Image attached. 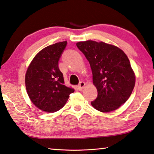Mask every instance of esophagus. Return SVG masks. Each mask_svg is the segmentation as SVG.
<instances>
[{"label":"esophagus","mask_w":154,"mask_h":154,"mask_svg":"<svg viewBox=\"0 0 154 154\" xmlns=\"http://www.w3.org/2000/svg\"><path fill=\"white\" fill-rule=\"evenodd\" d=\"M85 86H86V84L84 82H81L79 83V84L78 85V90H82L84 88Z\"/></svg>","instance_id":"esophagus-1"}]
</instances>
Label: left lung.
I'll list each match as a JSON object with an SVG mask.
<instances>
[{
	"instance_id": "8db88e82",
	"label": "left lung",
	"mask_w": 154,
	"mask_h": 154,
	"mask_svg": "<svg viewBox=\"0 0 154 154\" xmlns=\"http://www.w3.org/2000/svg\"><path fill=\"white\" fill-rule=\"evenodd\" d=\"M76 45L88 60L98 92L92 106L101 112L116 110L128 101L135 86L136 75L128 56L103 42L87 40Z\"/></svg>"
}]
</instances>
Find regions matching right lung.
<instances>
[{
	"mask_svg": "<svg viewBox=\"0 0 154 154\" xmlns=\"http://www.w3.org/2000/svg\"><path fill=\"white\" fill-rule=\"evenodd\" d=\"M67 41L44 48L31 61L25 74L27 94L34 106L48 113L62 109L75 90L64 85L58 61Z\"/></svg>",
	"mask_w": 154,
	"mask_h": 154,
	"instance_id": "1",
	"label": "right lung"
}]
</instances>
